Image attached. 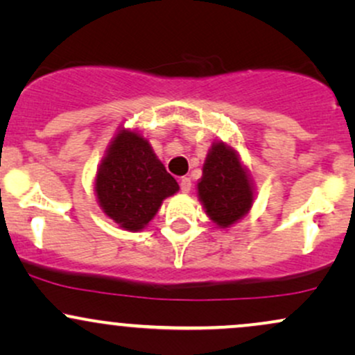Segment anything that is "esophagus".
<instances>
[{"label": "esophagus", "instance_id": "obj_1", "mask_svg": "<svg viewBox=\"0 0 355 355\" xmlns=\"http://www.w3.org/2000/svg\"><path fill=\"white\" fill-rule=\"evenodd\" d=\"M180 189L183 193H189V191L191 190V180L189 177H182L180 178Z\"/></svg>", "mask_w": 355, "mask_h": 355}]
</instances>
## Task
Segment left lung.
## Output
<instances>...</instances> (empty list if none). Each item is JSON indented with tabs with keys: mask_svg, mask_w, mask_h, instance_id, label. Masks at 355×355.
<instances>
[{
	"mask_svg": "<svg viewBox=\"0 0 355 355\" xmlns=\"http://www.w3.org/2000/svg\"><path fill=\"white\" fill-rule=\"evenodd\" d=\"M197 189L207 215L222 229L239 222L254 202L247 170L237 152L223 141L211 145Z\"/></svg>",
	"mask_w": 355,
	"mask_h": 355,
	"instance_id": "left-lung-1",
	"label": "left lung"
}]
</instances>
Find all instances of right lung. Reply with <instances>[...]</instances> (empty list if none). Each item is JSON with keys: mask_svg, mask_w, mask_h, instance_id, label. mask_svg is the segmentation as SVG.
I'll return each instance as SVG.
<instances>
[{"mask_svg": "<svg viewBox=\"0 0 355 355\" xmlns=\"http://www.w3.org/2000/svg\"><path fill=\"white\" fill-rule=\"evenodd\" d=\"M95 191L105 215L121 229L138 232L177 193L178 183L140 133L120 130L96 172Z\"/></svg>", "mask_w": 355, "mask_h": 355, "instance_id": "obj_1", "label": "right lung"}]
</instances>
